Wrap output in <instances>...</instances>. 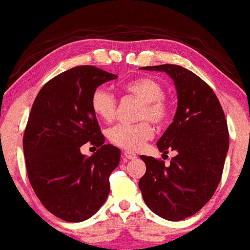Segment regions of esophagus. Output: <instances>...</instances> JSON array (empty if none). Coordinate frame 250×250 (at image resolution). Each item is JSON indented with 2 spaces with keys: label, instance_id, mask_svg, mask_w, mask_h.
<instances>
[{
  "label": "esophagus",
  "instance_id": "obj_1",
  "mask_svg": "<svg viewBox=\"0 0 250 250\" xmlns=\"http://www.w3.org/2000/svg\"><path fill=\"white\" fill-rule=\"evenodd\" d=\"M135 158H136V155L133 154V152L130 151L123 152V159H127V161H129V159H135Z\"/></svg>",
  "mask_w": 250,
  "mask_h": 250
}]
</instances>
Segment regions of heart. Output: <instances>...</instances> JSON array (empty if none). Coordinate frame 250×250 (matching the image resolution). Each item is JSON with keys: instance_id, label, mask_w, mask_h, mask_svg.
Here are the masks:
<instances>
[{"instance_id": "obj_1", "label": "heart", "mask_w": 250, "mask_h": 250, "mask_svg": "<svg viewBox=\"0 0 250 250\" xmlns=\"http://www.w3.org/2000/svg\"><path fill=\"white\" fill-rule=\"evenodd\" d=\"M122 91L127 96H133L141 101L138 119L149 120L161 125L167 121L170 114V106L164 96V88L161 83L150 77H140L125 83ZM116 99L104 87H99L91 96V108L98 119L104 122H112L116 114ZM154 136V129L149 122L143 121L136 125H116L108 129L107 137L114 146L125 150L140 149L146 141Z\"/></svg>"}]
</instances>
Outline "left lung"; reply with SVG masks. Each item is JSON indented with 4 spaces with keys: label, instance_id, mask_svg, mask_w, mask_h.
<instances>
[{
    "label": "left lung",
    "instance_id": "left-lung-1",
    "mask_svg": "<svg viewBox=\"0 0 250 250\" xmlns=\"http://www.w3.org/2000/svg\"><path fill=\"white\" fill-rule=\"evenodd\" d=\"M169 74L178 96L173 122L158 140L159 151H177L170 165L142 155L146 171L138 188L146 206L170 221L197 213L220 183L229 146L224 110L215 93L193 72L178 65L141 67Z\"/></svg>",
    "mask_w": 250,
    "mask_h": 250
}]
</instances>
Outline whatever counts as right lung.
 <instances>
[{
	"instance_id": "right-lung-1",
	"label": "right lung",
	"mask_w": 250,
	"mask_h": 250,
	"mask_svg": "<svg viewBox=\"0 0 250 250\" xmlns=\"http://www.w3.org/2000/svg\"><path fill=\"white\" fill-rule=\"evenodd\" d=\"M116 78L95 66H77L47 81L32 104L23 136L26 171L38 199L62 220H87L109 193L121 152L104 144L91 96ZM87 142L99 148L89 158L80 152Z\"/></svg>"
}]
</instances>
